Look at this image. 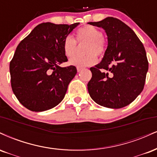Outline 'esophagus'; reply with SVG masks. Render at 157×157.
I'll use <instances>...</instances> for the list:
<instances>
[{
  "label": "esophagus",
  "instance_id": "esophagus-1",
  "mask_svg": "<svg viewBox=\"0 0 157 157\" xmlns=\"http://www.w3.org/2000/svg\"><path fill=\"white\" fill-rule=\"evenodd\" d=\"M76 68H77V71L78 72H80L83 69V67H77Z\"/></svg>",
  "mask_w": 157,
  "mask_h": 157
}]
</instances>
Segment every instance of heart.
I'll return each mask as SVG.
<instances>
[{
	"label": "heart",
	"mask_w": 157,
	"mask_h": 157,
	"mask_svg": "<svg viewBox=\"0 0 157 157\" xmlns=\"http://www.w3.org/2000/svg\"><path fill=\"white\" fill-rule=\"evenodd\" d=\"M77 41L87 42L84 52L87 54L83 56H74L69 60V64L77 67H84L94 65L97 62L98 56H102L106 52V41L103 36L102 31L91 25H84L76 31ZM76 41L71 35L64 37L62 42V48L66 56H74L76 51Z\"/></svg>",
	"instance_id": "1"
}]
</instances>
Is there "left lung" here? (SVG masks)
Segmentation results:
<instances>
[{"mask_svg": "<svg viewBox=\"0 0 157 157\" xmlns=\"http://www.w3.org/2000/svg\"><path fill=\"white\" fill-rule=\"evenodd\" d=\"M88 23L104 29L108 39L102 61L90 67L93 75L87 84L90 97L105 107H124L144 88L148 70L144 46L134 31L117 18L109 17Z\"/></svg>", "mask_w": 157, "mask_h": 157, "instance_id": "1", "label": "left lung"}]
</instances>
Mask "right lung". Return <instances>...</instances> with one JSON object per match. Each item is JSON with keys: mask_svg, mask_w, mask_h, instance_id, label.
<instances>
[{"mask_svg": "<svg viewBox=\"0 0 157 157\" xmlns=\"http://www.w3.org/2000/svg\"><path fill=\"white\" fill-rule=\"evenodd\" d=\"M78 24H39L17 47L9 64L11 85L28 109L46 111L63 100L77 70L59 66L67 61L62 42Z\"/></svg>", "mask_w": 157, "mask_h": 157, "instance_id": "add662e5", "label": "right lung"}]
</instances>
